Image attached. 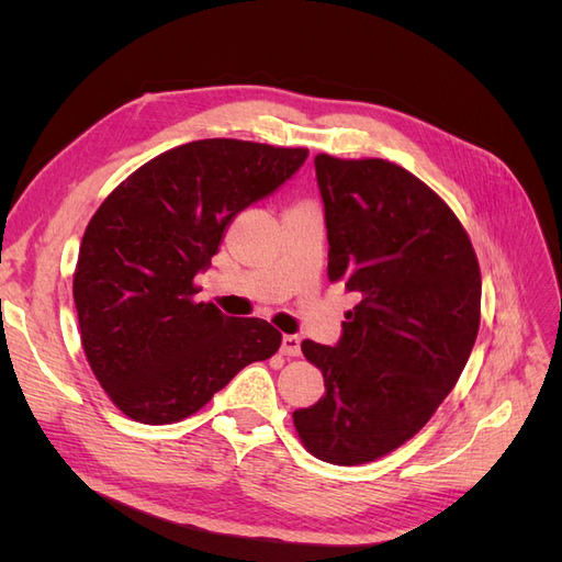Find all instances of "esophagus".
Instances as JSON below:
<instances>
[{
    "instance_id": "34e87169",
    "label": "esophagus",
    "mask_w": 562,
    "mask_h": 562,
    "mask_svg": "<svg viewBox=\"0 0 562 562\" xmlns=\"http://www.w3.org/2000/svg\"><path fill=\"white\" fill-rule=\"evenodd\" d=\"M300 342L302 339L297 335H283L281 337V353L283 356H300Z\"/></svg>"
}]
</instances>
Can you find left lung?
I'll list each match as a JSON object with an SVG mask.
<instances>
[{
  "mask_svg": "<svg viewBox=\"0 0 562 562\" xmlns=\"http://www.w3.org/2000/svg\"><path fill=\"white\" fill-rule=\"evenodd\" d=\"M328 229V279L359 295L337 345L304 339L326 394L293 413L323 462H372L413 438L469 361L481 271L446 201L382 159H314Z\"/></svg>",
  "mask_w": 562,
  "mask_h": 562,
  "instance_id": "1",
  "label": "left lung"
}]
</instances>
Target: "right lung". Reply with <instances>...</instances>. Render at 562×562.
<instances>
[{"label": "right lung", "mask_w": 562, "mask_h": 562, "mask_svg": "<svg viewBox=\"0 0 562 562\" xmlns=\"http://www.w3.org/2000/svg\"><path fill=\"white\" fill-rule=\"evenodd\" d=\"M310 149L196 140L128 176L83 232L75 307L81 345L112 403L135 422L194 415L252 361L281 347L262 318L194 302L232 220L291 180Z\"/></svg>", "instance_id": "obj_1"}]
</instances>
